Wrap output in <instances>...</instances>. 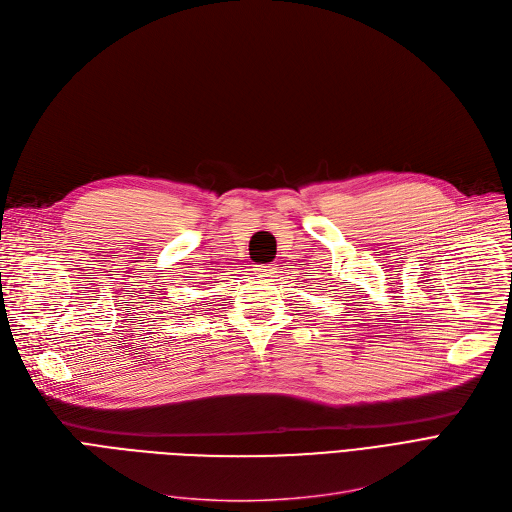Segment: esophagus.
<instances>
[{"label": "esophagus", "instance_id": "esophagus-1", "mask_svg": "<svg viewBox=\"0 0 512 512\" xmlns=\"http://www.w3.org/2000/svg\"><path fill=\"white\" fill-rule=\"evenodd\" d=\"M255 276L261 280L276 278V267L274 265H255Z\"/></svg>", "mask_w": 512, "mask_h": 512}]
</instances>
